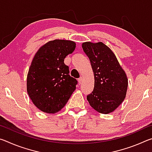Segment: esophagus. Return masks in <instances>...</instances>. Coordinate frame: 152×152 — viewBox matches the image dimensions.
<instances>
[{
    "label": "esophagus",
    "mask_w": 152,
    "mask_h": 152,
    "mask_svg": "<svg viewBox=\"0 0 152 152\" xmlns=\"http://www.w3.org/2000/svg\"><path fill=\"white\" fill-rule=\"evenodd\" d=\"M82 77H80V78L78 79V84H79V85H80V84H82Z\"/></svg>",
    "instance_id": "1"
}]
</instances>
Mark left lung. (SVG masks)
<instances>
[{"instance_id":"8db88e82","label":"left lung","mask_w":152,"mask_h":152,"mask_svg":"<svg viewBox=\"0 0 152 152\" xmlns=\"http://www.w3.org/2000/svg\"><path fill=\"white\" fill-rule=\"evenodd\" d=\"M94 72L93 91L87 96L97 112L109 114L118 108L126 96L128 79L115 53L102 42L82 44Z\"/></svg>"}]
</instances>
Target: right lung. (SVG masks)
Instances as JSON below:
<instances>
[{
  "instance_id": "right-lung-1",
  "label": "right lung",
  "mask_w": 152,
  "mask_h": 152,
  "mask_svg": "<svg viewBox=\"0 0 152 152\" xmlns=\"http://www.w3.org/2000/svg\"><path fill=\"white\" fill-rule=\"evenodd\" d=\"M75 48L72 41L55 39L42 45L33 57L27 74V91L42 111H60L75 91L77 80L69 75V67L64 62Z\"/></svg>"
}]
</instances>
